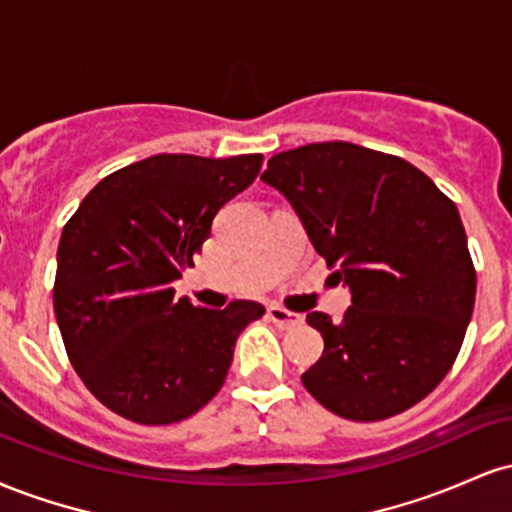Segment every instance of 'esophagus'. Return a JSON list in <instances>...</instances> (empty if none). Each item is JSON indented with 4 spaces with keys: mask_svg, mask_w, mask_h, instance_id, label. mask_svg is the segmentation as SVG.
Segmentation results:
<instances>
[{
    "mask_svg": "<svg viewBox=\"0 0 512 512\" xmlns=\"http://www.w3.org/2000/svg\"><path fill=\"white\" fill-rule=\"evenodd\" d=\"M267 315H269V320H272L274 325L279 327V330H293V327L303 325V315L291 313V310L279 308V305H269Z\"/></svg>",
    "mask_w": 512,
    "mask_h": 512,
    "instance_id": "obj_1",
    "label": "esophagus"
}]
</instances>
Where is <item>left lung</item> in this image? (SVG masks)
<instances>
[{
  "mask_svg": "<svg viewBox=\"0 0 512 512\" xmlns=\"http://www.w3.org/2000/svg\"><path fill=\"white\" fill-rule=\"evenodd\" d=\"M262 180L351 291L344 320L308 313L325 351L301 375L305 390L351 421L414 407L448 375L472 320L460 211L409 161L349 142L281 151Z\"/></svg>",
  "mask_w": 512,
  "mask_h": 512,
  "instance_id": "left-lung-1",
  "label": "left lung"
}]
</instances>
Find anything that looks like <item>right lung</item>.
<instances>
[{"mask_svg": "<svg viewBox=\"0 0 512 512\" xmlns=\"http://www.w3.org/2000/svg\"><path fill=\"white\" fill-rule=\"evenodd\" d=\"M260 166L262 154L144 158L98 182L64 226L57 325L79 378L115 414L175 424L221 390L240 332L264 305L195 308L175 298L173 281Z\"/></svg>", "mask_w": 512, "mask_h": 512, "instance_id": "obj_1", "label": "right lung"}]
</instances>
